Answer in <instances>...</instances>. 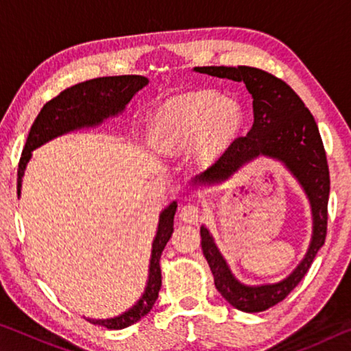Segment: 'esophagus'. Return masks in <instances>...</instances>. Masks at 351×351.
Wrapping results in <instances>:
<instances>
[{"mask_svg":"<svg viewBox=\"0 0 351 351\" xmlns=\"http://www.w3.org/2000/svg\"><path fill=\"white\" fill-rule=\"evenodd\" d=\"M201 210L197 204H186L180 212V217L184 223L195 224L199 219Z\"/></svg>","mask_w":351,"mask_h":351,"instance_id":"obj_1","label":"esophagus"}]
</instances>
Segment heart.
<instances>
[{"instance_id":"obj_1","label":"heart","mask_w":351,"mask_h":351,"mask_svg":"<svg viewBox=\"0 0 351 351\" xmlns=\"http://www.w3.org/2000/svg\"><path fill=\"white\" fill-rule=\"evenodd\" d=\"M245 111L217 91H190L164 102L152 119V141L161 153L176 154L192 144L199 162H212L240 134Z\"/></svg>"}]
</instances>
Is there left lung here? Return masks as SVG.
Listing matches in <instances>:
<instances>
[{
    "mask_svg": "<svg viewBox=\"0 0 351 351\" xmlns=\"http://www.w3.org/2000/svg\"><path fill=\"white\" fill-rule=\"evenodd\" d=\"M195 71L219 79L243 82L254 99L252 128L246 136L237 138L215 164L195 181L210 184L226 180L240 165L265 154L283 161L310 198L314 218L310 249L293 274L276 285L246 287L235 280L209 230L204 226L201 228V249L219 294L240 311H265L282 302L300 283L325 243L330 170L324 142L310 110L293 88L274 74L252 66H203Z\"/></svg>",
    "mask_w": 351,
    "mask_h": 351,
    "instance_id": "8db88e82",
    "label": "left lung"
}]
</instances>
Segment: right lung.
<instances>
[{"label":"right lung","instance_id":"obj_1","mask_svg":"<svg viewBox=\"0 0 351 351\" xmlns=\"http://www.w3.org/2000/svg\"><path fill=\"white\" fill-rule=\"evenodd\" d=\"M147 83L148 79L144 75L99 77V79H91L69 86L58 96L51 99L49 102H46L38 112V116L35 117L26 139V145L23 148L19 162V173H16V192H19V195L21 189V178L25 173L27 161L31 159L32 150L52 138L71 132V130L97 125L104 119L117 114V112L125 108L130 99L141 88H144ZM175 212L176 203H171L159 218L158 234L153 241L150 276H148V283L142 299L132 310L123 313L119 317L106 320H86L110 330H121L138 322L139 319L144 317L152 310V306L158 299L159 291H161L162 280L159 260H161L165 245H167L171 234H173Z\"/></svg>","mask_w":351,"mask_h":351}]
</instances>
